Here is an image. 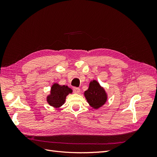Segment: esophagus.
I'll return each mask as SVG.
<instances>
[{"instance_id": "34e87169", "label": "esophagus", "mask_w": 157, "mask_h": 157, "mask_svg": "<svg viewBox=\"0 0 157 157\" xmlns=\"http://www.w3.org/2000/svg\"><path fill=\"white\" fill-rule=\"evenodd\" d=\"M73 92L76 94H79L80 92V89L78 87H75L73 88Z\"/></svg>"}]
</instances>
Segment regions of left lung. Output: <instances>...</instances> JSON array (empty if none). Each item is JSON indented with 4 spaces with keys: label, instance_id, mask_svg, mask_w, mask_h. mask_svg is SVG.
<instances>
[{
    "label": "left lung",
    "instance_id": "obj_1",
    "mask_svg": "<svg viewBox=\"0 0 157 157\" xmlns=\"http://www.w3.org/2000/svg\"><path fill=\"white\" fill-rule=\"evenodd\" d=\"M84 96L89 105L95 109L103 105L107 99L105 90L95 80L90 82L88 89L84 92Z\"/></svg>",
    "mask_w": 157,
    "mask_h": 157
}]
</instances>
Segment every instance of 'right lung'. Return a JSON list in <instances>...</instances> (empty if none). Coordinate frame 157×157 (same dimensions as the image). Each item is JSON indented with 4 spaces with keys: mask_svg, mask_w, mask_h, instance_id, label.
Returning a JSON list of instances; mask_svg holds the SVG:
<instances>
[{
    "mask_svg": "<svg viewBox=\"0 0 157 157\" xmlns=\"http://www.w3.org/2000/svg\"><path fill=\"white\" fill-rule=\"evenodd\" d=\"M72 92L73 90L67 86H61L58 83H54L52 86L50 94L47 96V102L52 107L59 108L64 104L66 96Z\"/></svg>",
    "mask_w": 157,
    "mask_h": 157,
    "instance_id": "right-lung-1",
    "label": "right lung"
}]
</instances>
